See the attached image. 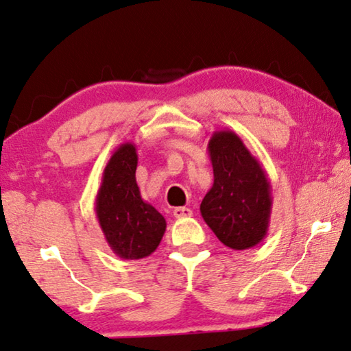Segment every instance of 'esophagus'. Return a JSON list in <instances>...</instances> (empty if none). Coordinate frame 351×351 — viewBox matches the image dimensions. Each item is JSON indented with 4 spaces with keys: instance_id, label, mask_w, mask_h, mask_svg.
Masks as SVG:
<instances>
[{
    "instance_id": "34e87169",
    "label": "esophagus",
    "mask_w": 351,
    "mask_h": 351,
    "mask_svg": "<svg viewBox=\"0 0 351 351\" xmlns=\"http://www.w3.org/2000/svg\"><path fill=\"white\" fill-rule=\"evenodd\" d=\"M173 216H175L176 219L192 217V209H191V208H175V209H173Z\"/></svg>"
}]
</instances>
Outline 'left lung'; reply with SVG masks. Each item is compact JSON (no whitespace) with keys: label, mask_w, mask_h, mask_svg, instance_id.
<instances>
[{"label":"left lung","mask_w":351,"mask_h":351,"mask_svg":"<svg viewBox=\"0 0 351 351\" xmlns=\"http://www.w3.org/2000/svg\"><path fill=\"white\" fill-rule=\"evenodd\" d=\"M214 182L200 205L203 221L219 241L250 249L268 233L273 197L260 160L233 130H216L208 142Z\"/></svg>","instance_id":"left-lung-1"}]
</instances>
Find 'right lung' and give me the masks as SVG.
<instances>
[{
	"label": "right lung",
	"instance_id": "right-lung-1",
	"mask_svg": "<svg viewBox=\"0 0 351 351\" xmlns=\"http://www.w3.org/2000/svg\"><path fill=\"white\" fill-rule=\"evenodd\" d=\"M137 148L125 142L113 151L102 173L94 211L106 241L123 260L149 257L164 237L167 222L140 193L135 180Z\"/></svg>",
	"mask_w": 351,
	"mask_h": 351
}]
</instances>
